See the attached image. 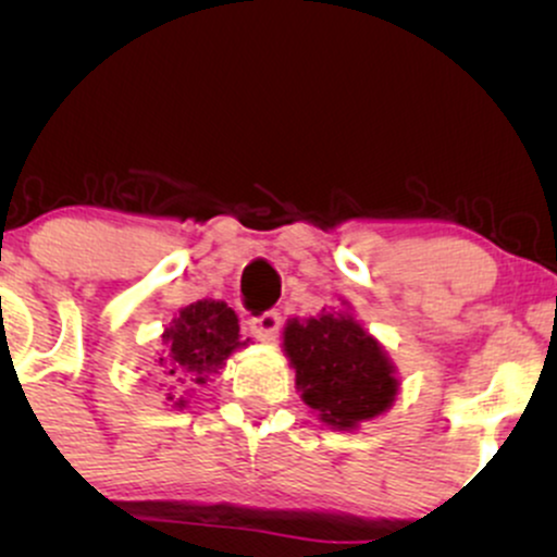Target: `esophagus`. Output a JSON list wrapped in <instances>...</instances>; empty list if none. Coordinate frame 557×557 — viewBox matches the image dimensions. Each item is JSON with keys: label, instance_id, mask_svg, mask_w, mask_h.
I'll return each instance as SVG.
<instances>
[{"label": "esophagus", "instance_id": "esophagus-1", "mask_svg": "<svg viewBox=\"0 0 557 557\" xmlns=\"http://www.w3.org/2000/svg\"><path fill=\"white\" fill-rule=\"evenodd\" d=\"M280 327H283L280 311H264V314L248 319V330H251V335L261 343H272L274 337L280 335Z\"/></svg>", "mask_w": 557, "mask_h": 557}]
</instances>
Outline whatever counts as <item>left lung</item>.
I'll return each mask as SVG.
<instances>
[{
    "label": "left lung",
    "instance_id": "left-lung-1",
    "mask_svg": "<svg viewBox=\"0 0 557 557\" xmlns=\"http://www.w3.org/2000/svg\"><path fill=\"white\" fill-rule=\"evenodd\" d=\"M285 354L309 408L337 430H354L393 406L398 380L382 345L354 317L290 319Z\"/></svg>",
    "mask_w": 557,
    "mask_h": 557
}]
</instances>
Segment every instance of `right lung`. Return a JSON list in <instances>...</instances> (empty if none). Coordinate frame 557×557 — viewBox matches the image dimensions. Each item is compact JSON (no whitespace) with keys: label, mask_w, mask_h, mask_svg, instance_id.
Here are the masks:
<instances>
[{"label":"right lung","mask_w":557,"mask_h":557,"mask_svg":"<svg viewBox=\"0 0 557 557\" xmlns=\"http://www.w3.org/2000/svg\"><path fill=\"white\" fill-rule=\"evenodd\" d=\"M238 317L222 300H196L185 306L162 335L170 348L168 359H159L164 376L172 382L207 385L209 376L225 367L227 356L246 345L238 341ZM168 400H172L175 408L188 403L172 393H168Z\"/></svg>","instance_id":"add662e5"}]
</instances>
